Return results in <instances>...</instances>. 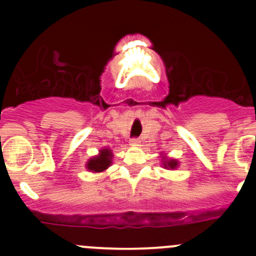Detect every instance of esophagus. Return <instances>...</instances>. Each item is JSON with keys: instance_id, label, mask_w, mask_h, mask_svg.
I'll return each mask as SVG.
<instances>
[{"instance_id": "obj_1", "label": "esophagus", "mask_w": 256, "mask_h": 256, "mask_svg": "<svg viewBox=\"0 0 256 256\" xmlns=\"http://www.w3.org/2000/svg\"><path fill=\"white\" fill-rule=\"evenodd\" d=\"M130 144H132V146H138V144H140V140H138V138H131Z\"/></svg>"}]
</instances>
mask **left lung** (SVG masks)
Returning <instances> with one entry per match:
<instances>
[{"label": "left lung", "mask_w": 256, "mask_h": 256, "mask_svg": "<svg viewBox=\"0 0 256 256\" xmlns=\"http://www.w3.org/2000/svg\"><path fill=\"white\" fill-rule=\"evenodd\" d=\"M161 154V164H162V167L166 170H176L178 167V164H180V162L177 161L176 158H170V157H167V154Z\"/></svg>", "instance_id": "left-lung-1"}]
</instances>
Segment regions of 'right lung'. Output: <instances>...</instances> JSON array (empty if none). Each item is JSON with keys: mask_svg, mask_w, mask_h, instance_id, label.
Instances as JSON below:
<instances>
[{"mask_svg": "<svg viewBox=\"0 0 256 256\" xmlns=\"http://www.w3.org/2000/svg\"><path fill=\"white\" fill-rule=\"evenodd\" d=\"M112 151L109 147H104L99 151L96 156H92L88 160L86 167L88 171L92 172V174H102L105 172L112 164Z\"/></svg>", "mask_w": 256, "mask_h": 256, "instance_id": "obj_1", "label": "right lung"}]
</instances>
